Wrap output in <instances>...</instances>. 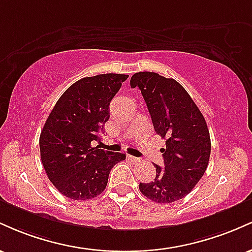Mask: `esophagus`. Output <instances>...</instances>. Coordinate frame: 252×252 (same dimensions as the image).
<instances>
[{
    "label": "esophagus",
    "instance_id": "1",
    "mask_svg": "<svg viewBox=\"0 0 252 252\" xmlns=\"http://www.w3.org/2000/svg\"><path fill=\"white\" fill-rule=\"evenodd\" d=\"M126 158H128V160L131 161L132 163H138V162H140V160H141V158H135V156H132V155H130V154L126 155Z\"/></svg>",
    "mask_w": 252,
    "mask_h": 252
}]
</instances>
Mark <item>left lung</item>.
I'll return each instance as SVG.
<instances>
[{
	"label": "left lung",
	"instance_id": "left-lung-1",
	"mask_svg": "<svg viewBox=\"0 0 252 252\" xmlns=\"http://www.w3.org/2000/svg\"><path fill=\"white\" fill-rule=\"evenodd\" d=\"M146 100L156 134L166 138L163 167H156L152 182H140L144 196L158 204H170L186 196L209 166L210 131L206 121L175 79L155 72H138L130 79Z\"/></svg>",
	"mask_w": 252,
	"mask_h": 252
}]
</instances>
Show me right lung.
I'll return each instance as SVG.
<instances>
[{
	"label": "right lung",
	"mask_w": 252,
	"mask_h": 252,
	"mask_svg": "<svg viewBox=\"0 0 252 252\" xmlns=\"http://www.w3.org/2000/svg\"><path fill=\"white\" fill-rule=\"evenodd\" d=\"M128 74L86 77L58 99L40 135V155L48 179L62 194L73 200L99 195L110 170L126 154L99 149L103 126L109 120L112 98Z\"/></svg>",
	"instance_id": "obj_1"
}]
</instances>
